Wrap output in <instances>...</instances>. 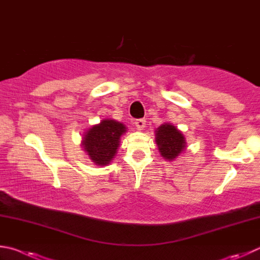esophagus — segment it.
<instances>
[{"label":"esophagus","mask_w":260,"mask_h":260,"mask_svg":"<svg viewBox=\"0 0 260 260\" xmlns=\"http://www.w3.org/2000/svg\"><path fill=\"white\" fill-rule=\"evenodd\" d=\"M134 125L138 127L139 129H143L145 127V119H143V118H141V119H136L134 121Z\"/></svg>","instance_id":"34e87169"}]
</instances>
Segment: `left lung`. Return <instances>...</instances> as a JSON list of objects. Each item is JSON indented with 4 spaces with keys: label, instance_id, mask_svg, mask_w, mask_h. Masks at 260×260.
<instances>
[{
    "label": "left lung",
    "instance_id": "obj_1",
    "mask_svg": "<svg viewBox=\"0 0 260 260\" xmlns=\"http://www.w3.org/2000/svg\"><path fill=\"white\" fill-rule=\"evenodd\" d=\"M155 143L164 159L174 160L185 149V138L175 126L162 124L155 129Z\"/></svg>",
    "mask_w": 260,
    "mask_h": 260
}]
</instances>
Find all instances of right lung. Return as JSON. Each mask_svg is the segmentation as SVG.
Listing matches in <instances>:
<instances>
[{
  "mask_svg": "<svg viewBox=\"0 0 260 260\" xmlns=\"http://www.w3.org/2000/svg\"><path fill=\"white\" fill-rule=\"evenodd\" d=\"M125 132L126 127L121 122L105 119L85 133L82 145L94 164L106 166L116 155L120 136Z\"/></svg>",
  "mask_w": 260,
  "mask_h": 260,
  "instance_id": "1",
  "label": "right lung"
}]
</instances>
